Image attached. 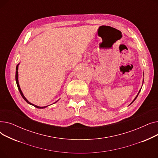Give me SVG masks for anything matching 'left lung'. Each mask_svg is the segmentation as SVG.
<instances>
[{"instance_id":"8db88e82","label":"left lung","mask_w":158,"mask_h":158,"mask_svg":"<svg viewBox=\"0 0 158 158\" xmlns=\"http://www.w3.org/2000/svg\"><path fill=\"white\" fill-rule=\"evenodd\" d=\"M143 75H144V74H143ZM140 91H141V89H139V92H138V94H137V95H136V97H135V99H134V100H133V101H132V102H131V104H129V105H131V104H132V102H134V101H135V100H136V98H137V97H138V94H139V92H140Z\"/></svg>"}]
</instances>
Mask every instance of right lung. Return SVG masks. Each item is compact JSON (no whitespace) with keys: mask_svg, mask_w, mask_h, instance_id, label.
<instances>
[{"mask_svg":"<svg viewBox=\"0 0 158 158\" xmlns=\"http://www.w3.org/2000/svg\"><path fill=\"white\" fill-rule=\"evenodd\" d=\"M19 64H20V63H19L17 65H16V74H15V79H16V85H17V87H18V89H19V92H20V94H21V95H22V98L24 99L25 101H26V102H27L29 104H30V105H32V106H35V107H36V108H39V109H43V108H45V107H48V106H44V107H40V106H36V105L33 104H32L31 102H29V101L27 100V99L26 97H25V96L23 95V93H22V92L21 88H20V85H19V72H18V70H19ZM58 101H59V100H58ZM58 101H57L56 102H54V103H53V104H55V103H56V102H57Z\"/></svg>","mask_w":158,"mask_h":158,"instance_id":"add662e5","label":"right lung"}]
</instances>
